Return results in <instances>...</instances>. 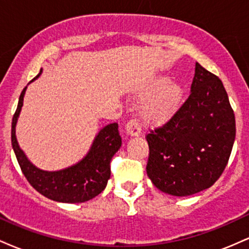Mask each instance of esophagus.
Masks as SVG:
<instances>
[{
  "label": "esophagus",
  "instance_id": "34e87169",
  "mask_svg": "<svg viewBox=\"0 0 249 249\" xmlns=\"http://www.w3.org/2000/svg\"><path fill=\"white\" fill-rule=\"evenodd\" d=\"M125 131H126L128 137H138L141 134V126H139L138 122L136 119H132L126 124Z\"/></svg>",
  "mask_w": 249,
  "mask_h": 249
}]
</instances>
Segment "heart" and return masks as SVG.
I'll return each instance as SVG.
<instances>
[{
  "instance_id": "1",
  "label": "heart",
  "mask_w": 249,
  "mask_h": 249,
  "mask_svg": "<svg viewBox=\"0 0 249 249\" xmlns=\"http://www.w3.org/2000/svg\"><path fill=\"white\" fill-rule=\"evenodd\" d=\"M185 88L167 75H153L137 89L134 98L142 102L139 119L146 127H160L179 112L185 102Z\"/></svg>"
}]
</instances>
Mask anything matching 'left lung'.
Listing matches in <instances>:
<instances>
[{
	"instance_id": "obj_1",
	"label": "left lung",
	"mask_w": 249,
	"mask_h": 249,
	"mask_svg": "<svg viewBox=\"0 0 249 249\" xmlns=\"http://www.w3.org/2000/svg\"><path fill=\"white\" fill-rule=\"evenodd\" d=\"M146 141V172L158 190L186 196L210 188L224 172L235 141V117L222 82L196 63L187 101Z\"/></svg>"
}]
</instances>
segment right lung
<instances>
[{
    "label": "right lung",
    "mask_w": 249,
    "mask_h": 249,
    "mask_svg": "<svg viewBox=\"0 0 249 249\" xmlns=\"http://www.w3.org/2000/svg\"><path fill=\"white\" fill-rule=\"evenodd\" d=\"M42 72L41 69L31 82L38 78ZM27 88L23 89L19 96L11 123V145L24 177L37 192L53 201L78 204L95 198L107 187L111 174L110 161L122 146L118 124L113 123L103 127L93 138L88 153L76 164L57 171L42 170L29 160L16 137V125L23 107Z\"/></svg>",
    "instance_id": "obj_1"
}]
</instances>
